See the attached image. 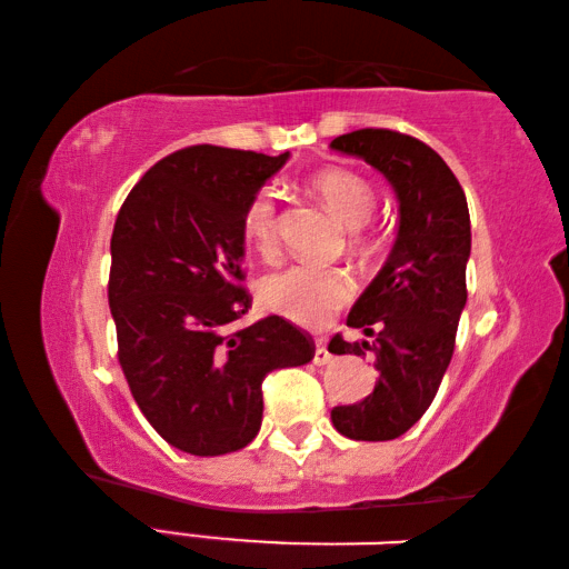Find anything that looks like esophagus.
I'll use <instances>...</instances> for the list:
<instances>
[{
  "label": "esophagus",
  "instance_id": "esophagus-1",
  "mask_svg": "<svg viewBox=\"0 0 569 569\" xmlns=\"http://www.w3.org/2000/svg\"><path fill=\"white\" fill-rule=\"evenodd\" d=\"M331 359H333V356L329 353V349H326V341H323V339H319V341H316V351H313V363H316V366H326V363H331Z\"/></svg>",
  "mask_w": 569,
  "mask_h": 569
}]
</instances>
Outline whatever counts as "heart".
Here are the masks:
<instances>
[{"instance_id":"1","label":"heart","mask_w":569,"mask_h":569,"mask_svg":"<svg viewBox=\"0 0 569 569\" xmlns=\"http://www.w3.org/2000/svg\"><path fill=\"white\" fill-rule=\"evenodd\" d=\"M313 190L326 208L349 228L363 226L377 206L371 182L351 170L331 168L313 178ZM248 243L261 256H273L278 248L276 200L271 192H258L243 216ZM353 296L351 276L341 268L311 263L288 266L286 271L268 276L261 286L263 303L283 319L301 326H321L333 311Z\"/></svg>"}]
</instances>
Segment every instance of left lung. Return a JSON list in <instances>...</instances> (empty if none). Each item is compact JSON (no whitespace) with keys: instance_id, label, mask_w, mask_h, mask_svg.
Returning <instances> with one entry per match:
<instances>
[{"instance_id":"left-lung-1","label":"left lung","mask_w":569,"mask_h":569,"mask_svg":"<svg viewBox=\"0 0 569 569\" xmlns=\"http://www.w3.org/2000/svg\"><path fill=\"white\" fill-rule=\"evenodd\" d=\"M331 150L379 170L399 203L387 263L346 319L373 341L349 343L336 336L329 346L331 353L371 351L379 371L363 401L333 407L336 431L356 441H389L429 409L455 353L467 303L469 208L447 162L409 134L366 128L331 140Z\"/></svg>"}]
</instances>
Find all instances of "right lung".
I'll list each match as a JSON object with an SVG mask.
<instances>
[{"label":"right lung","instance_id":"1","mask_svg":"<svg viewBox=\"0 0 569 569\" xmlns=\"http://www.w3.org/2000/svg\"><path fill=\"white\" fill-rule=\"evenodd\" d=\"M288 158L178 150L140 178L114 220L108 298L120 366L152 429L188 455L250 445L263 379L313 359V341L281 316L226 333L250 306L246 208Z\"/></svg>","mask_w":569,"mask_h":569}]
</instances>
